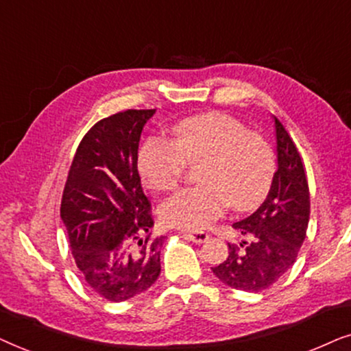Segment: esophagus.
I'll use <instances>...</instances> for the list:
<instances>
[{
    "instance_id": "esophagus-1",
    "label": "esophagus",
    "mask_w": 351,
    "mask_h": 351,
    "mask_svg": "<svg viewBox=\"0 0 351 351\" xmlns=\"http://www.w3.org/2000/svg\"><path fill=\"white\" fill-rule=\"evenodd\" d=\"M186 239L188 241H193V242H195V244H202V242H205L208 239V234L207 232H204V231H194V232H184L183 234Z\"/></svg>"
}]
</instances>
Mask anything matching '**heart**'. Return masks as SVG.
I'll use <instances>...</instances> for the list:
<instances>
[{
	"mask_svg": "<svg viewBox=\"0 0 351 351\" xmlns=\"http://www.w3.org/2000/svg\"><path fill=\"white\" fill-rule=\"evenodd\" d=\"M199 162L200 184L162 204L160 218L168 226L202 230L228 205L236 212L256 208L276 168L268 139L223 112L186 117L171 127V139L147 138L138 151L139 176L156 193L176 188L188 165Z\"/></svg>",
	"mask_w": 351,
	"mask_h": 351,
	"instance_id": "b5f03b06",
	"label": "heart"
}]
</instances>
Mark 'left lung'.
<instances>
[{"instance_id": "8db88e82", "label": "left lung", "mask_w": 351, "mask_h": 351, "mask_svg": "<svg viewBox=\"0 0 351 351\" xmlns=\"http://www.w3.org/2000/svg\"><path fill=\"white\" fill-rule=\"evenodd\" d=\"M276 125L278 171L268 197L255 213L232 224L247 241L230 244L228 258L212 271L226 286L261 292L295 263L310 219V189L305 163L286 127Z\"/></svg>"}]
</instances>
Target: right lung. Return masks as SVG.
Wrapping results in <instances>:
<instances>
[{"mask_svg":"<svg viewBox=\"0 0 351 351\" xmlns=\"http://www.w3.org/2000/svg\"><path fill=\"white\" fill-rule=\"evenodd\" d=\"M156 109H128L93 125L65 181L60 218L85 282L109 302L147 291L160 274L163 236L151 234V202L141 188L138 146Z\"/></svg>","mask_w":351,"mask_h":351,"instance_id":"right-lung-1","label":"right lung"}]
</instances>
